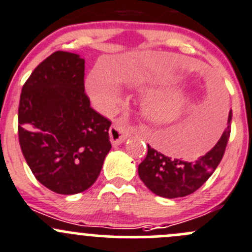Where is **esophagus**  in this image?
<instances>
[{
    "label": "esophagus",
    "mask_w": 252,
    "mask_h": 252,
    "mask_svg": "<svg viewBox=\"0 0 252 252\" xmlns=\"http://www.w3.org/2000/svg\"><path fill=\"white\" fill-rule=\"evenodd\" d=\"M129 135H130L129 129L121 126V124H113L110 128V140L114 146H116V145H121L122 142L126 141V139L128 138Z\"/></svg>",
    "instance_id": "obj_1"
}]
</instances>
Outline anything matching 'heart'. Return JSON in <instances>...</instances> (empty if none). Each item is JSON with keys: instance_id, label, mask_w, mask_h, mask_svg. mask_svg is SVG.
Instances as JSON below:
<instances>
[{"instance_id": "1", "label": "heart", "mask_w": 252, "mask_h": 252, "mask_svg": "<svg viewBox=\"0 0 252 252\" xmlns=\"http://www.w3.org/2000/svg\"><path fill=\"white\" fill-rule=\"evenodd\" d=\"M171 81L135 79L129 86L139 93H149L158 86L168 85ZM86 89L95 105L101 111L112 113L121 103V96L112 89V79L105 70L96 68L89 74ZM191 101V95L185 88H169L149 94L141 102L145 119L154 124H169L179 119Z\"/></svg>"}]
</instances>
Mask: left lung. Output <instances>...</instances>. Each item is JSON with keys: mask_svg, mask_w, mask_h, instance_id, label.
<instances>
[{"mask_svg": "<svg viewBox=\"0 0 252 252\" xmlns=\"http://www.w3.org/2000/svg\"><path fill=\"white\" fill-rule=\"evenodd\" d=\"M232 113L217 144L196 161L172 158L147 145V155L139 164L138 173L154 194L167 199L188 196L205 184L220 164L230 135Z\"/></svg>", "mask_w": 252, "mask_h": 252, "instance_id": "8db88e82", "label": "left lung"}]
</instances>
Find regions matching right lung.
I'll list each match as a JSON object with an SVG mask.
<instances>
[{
	"label": "right lung",
	"mask_w": 252,
	"mask_h": 252,
	"mask_svg": "<svg viewBox=\"0 0 252 252\" xmlns=\"http://www.w3.org/2000/svg\"><path fill=\"white\" fill-rule=\"evenodd\" d=\"M85 61L57 51L34 69L20 94L18 135L32 174L62 195L85 191L110 152L111 122L90 106Z\"/></svg>",
	"instance_id": "1"
}]
</instances>
